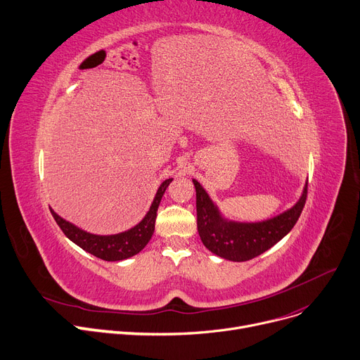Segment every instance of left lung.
<instances>
[{
	"mask_svg": "<svg viewBox=\"0 0 360 360\" xmlns=\"http://www.w3.org/2000/svg\"><path fill=\"white\" fill-rule=\"evenodd\" d=\"M197 193V226L204 246L231 262H246L275 246L300 219L307 200V184L298 201L275 217L262 221H237L224 217L204 186L193 179Z\"/></svg>",
	"mask_w": 360,
	"mask_h": 360,
	"instance_id": "1",
	"label": "left lung"
}]
</instances>
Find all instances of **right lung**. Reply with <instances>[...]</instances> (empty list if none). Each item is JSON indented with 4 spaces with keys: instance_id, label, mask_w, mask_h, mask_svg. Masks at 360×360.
<instances>
[{
    "instance_id": "1",
    "label": "right lung",
    "mask_w": 360,
    "mask_h": 360,
    "mask_svg": "<svg viewBox=\"0 0 360 360\" xmlns=\"http://www.w3.org/2000/svg\"><path fill=\"white\" fill-rule=\"evenodd\" d=\"M172 181L174 179L169 178L160 184V186L156 191V195L152 201V205L145 217H143L136 226L122 233L94 234L75 226L74 223L65 220L52 208H51V212L53 215V219L56 220L58 226L62 229V231L65 233V236L69 238V240L74 242L77 246H79L85 252L107 262L124 260L141 252L149 243L155 231V221H156L160 200L165 194L166 188L169 186Z\"/></svg>"
}]
</instances>
